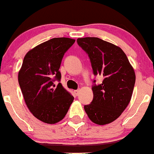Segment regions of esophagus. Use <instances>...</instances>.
<instances>
[{
  "label": "esophagus",
  "instance_id": "esophagus-1",
  "mask_svg": "<svg viewBox=\"0 0 154 154\" xmlns=\"http://www.w3.org/2000/svg\"><path fill=\"white\" fill-rule=\"evenodd\" d=\"M79 93H80V90H79V89H78V90H76V91H74V94H76V95H78V94H79Z\"/></svg>",
  "mask_w": 154,
  "mask_h": 154
}]
</instances>
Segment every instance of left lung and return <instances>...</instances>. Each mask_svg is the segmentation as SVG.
Returning a JSON list of instances; mask_svg holds the SVG:
<instances>
[{
    "mask_svg": "<svg viewBox=\"0 0 154 154\" xmlns=\"http://www.w3.org/2000/svg\"><path fill=\"white\" fill-rule=\"evenodd\" d=\"M90 58L93 73L103 78L92 86L93 100L85 105L88 118L97 125H106L121 116L133 94L136 75L122 49L96 37L77 40Z\"/></svg>",
    "mask_w": 154,
    "mask_h": 154,
    "instance_id": "obj_1",
    "label": "left lung"
}]
</instances>
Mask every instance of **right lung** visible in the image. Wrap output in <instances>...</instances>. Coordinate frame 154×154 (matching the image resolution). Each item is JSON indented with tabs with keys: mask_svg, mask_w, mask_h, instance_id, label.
Returning a JSON list of instances; mask_svg holds the SVG:
<instances>
[{
	"mask_svg": "<svg viewBox=\"0 0 154 154\" xmlns=\"http://www.w3.org/2000/svg\"><path fill=\"white\" fill-rule=\"evenodd\" d=\"M75 40L53 38L26 53L18 72V83L25 104L40 121L55 124L67 113L73 97L63 87L59 70L64 54Z\"/></svg>",
	"mask_w": 154,
	"mask_h": 154,
	"instance_id": "add662e5",
	"label": "right lung"
}]
</instances>
